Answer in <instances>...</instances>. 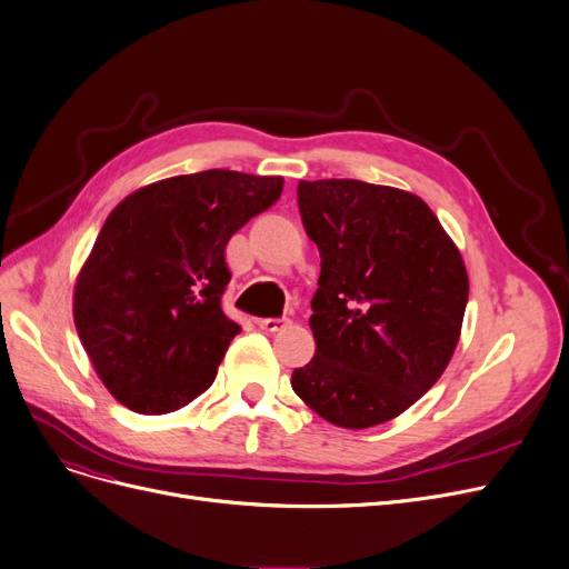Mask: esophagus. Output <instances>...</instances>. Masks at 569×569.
<instances>
[{"mask_svg": "<svg viewBox=\"0 0 569 569\" xmlns=\"http://www.w3.org/2000/svg\"><path fill=\"white\" fill-rule=\"evenodd\" d=\"M292 326V320L290 318H262V320H258V328L262 330V332H281V330H288Z\"/></svg>", "mask_w": 569, "mask_h": 569, "instance_id": "34e87169", "label": "esophagus"}]
</instances>
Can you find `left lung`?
Segmentation results:
<instances>
[{
  "instance_id": "left-lung-1",
  "label": "left lung",
  "mask_w": 569,
  "mask_h": 569,
  "mask_svg": "<svg viewBox=\"0 0 569 569\" xmlns=\"http://www.w3.org/2000/svg\"><path fill=\"white\" fill-rule=\"evenodd\" d=\"M298 207L320 253L309 326L316 353L290 386L326 421H390L447 369L467 307V271L430 207L356 179L300 181Z\"/></svg>"
}]
</instances>
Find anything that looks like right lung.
Listing matches in <instances>:
<instances>
[{
  "instance_id": "obj_1",
  "label": "right lung",
  "mask_w": 569,
  "mask_h": 569,
  "mask_svg": "<svg viewBox=\"0 0 569 569\" xmlns=\"http://www.w3.org/2000/svg\"><path fill=\"white\" fill-rule=\"evenodd\" d=\"M281 190V177L207 169L111 211L73 290V323L120 405L169 413L213 383L241 332L220 307L232 279L226 246Z\"/></svg>"
}]
</instances>
